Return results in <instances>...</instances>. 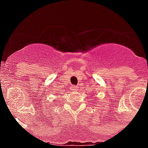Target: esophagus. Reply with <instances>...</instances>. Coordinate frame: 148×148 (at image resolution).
Here are the masks:
<instances>
[{
  "label": "esophagus",
  "instance_id": "esophagus-1",
  "mask_svg": "<svg viewBox=\"0 0 148 148\" xmlns=\"http://www.w3.org/2000/svg\"><path fill=\"white\" fill-rule=\"evenodd\" d=\"M71 88L72 90H77V87L75 85H71Z\"/></svg>",
  "mask_w": 148,
  "mask_h": 148
}]
</instances>
